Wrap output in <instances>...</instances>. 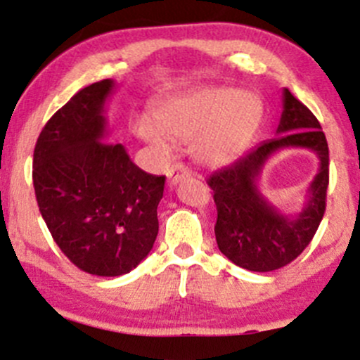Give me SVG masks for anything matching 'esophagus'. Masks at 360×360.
<instances>
[{
    "mask_svg": "<svg viewBox=\"0 0 360 360\" xmlns=\"http://www.w3.org/2000/svg\"><path fill=\"white\" fill-rule=\"evenodd\" d=\"M188 177H191V170L184 164H181V162L174 164L167 172V181L170 186H176L177 183H181L183 179H188Z\"/></svg>",
    "mask_w": 360,
    "mask_h": 360,
    "instance_id": "obj_1",
    "label": "esophagus"
}]
</instances>
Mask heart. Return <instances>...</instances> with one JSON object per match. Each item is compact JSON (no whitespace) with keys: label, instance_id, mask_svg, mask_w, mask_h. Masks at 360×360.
Masks as SVG:
<instances>
[{"label":"heart","instance_id":"1","mask_svg":"<svg viewBox=\"0 0 360 360\" xmlns=\"http://www.w3.org/2000/svg\"><path fill=\"white\" fill-rule=\"evenodd\" d=\"M262 117V101L250 91L205 88L174 98L157 112V122L141 117L136 134L169 153L176 141H195V157L207 165L233 162L248 146Z\"/></svg>","mask_w":360,"mask_h":360}]
</instances>
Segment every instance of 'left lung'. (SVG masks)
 <instances>
[{
	"instance_id": "left-lung-1",
	"label": "left lung",
	"mask_w": 360,
	"mask_h": 360,
	"mask_svg": "<svg viewBox=\"0 0 360 360\" xmlns=\"http://www.w3.org/2000/svg\"><path fill=\"white\" fill-rule=\"evenodd\" d=\"M276 138L260 143L245 157L209 177L217 207V247L236 266L269 272L297 259L323 221L330 183V150L319 120L288 89H283V113ZM307 148L320 158V170L297 216H283L258 190L262 167L276 150Z\"/></svg>"
}]
</instances>
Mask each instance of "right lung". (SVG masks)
<instances>
[{
	"label": "right lung",
	"instance_id": "1",
	"mask_svg": "<svg viewBox=\"0 0 360 360\" xmlns=\"http://www.w3.org/2000/svg\"><path fill=\"white\" fill-rule=\"evenodd\" d=\"M115 82L75 93L34 148L37 205L53 240L81 271L122 276L153 248L165 176L146 174L122 145L105 141V103Z\"/></svg>",
	"mask_w": 360,
	"mask_h": 360
}]
</instances>
